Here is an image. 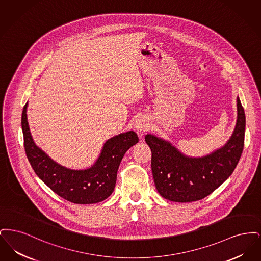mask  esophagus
Returning <instances> with one entry per match:
<instances>
[{
  "mask_svg": "<svg viewBox=\"0 0 261 261\" xmlns=\"http://www.w3.org/2000/svg\"><path fill=\"white\" fill-rule=\"evenodd\" d=\"M149 122L144 119V118H139L137 119L136 123H135V128L137 129V131L142 134L144 132H146L148 129H149Z\"/></svg>",
  "mask_w": 261,
  "mask_h": 261,
  "instance_id": "obj_1",
  "label": "esophagus"
}]
</instances>
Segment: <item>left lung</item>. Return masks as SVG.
Returning <instances> with one entry per match:
<instances>
[{
	"instance_id": "1",
	"label": "left lung",
	"mask_w": 261,
	"mask_h": 261,
	"mask_svg": "<svg viewBox=\"0 0 261 261\" xmlns=\"http://www.w3.org/2000/svg\"><path fill=\"white\" fill-rule=\"evenodd\" d=\"M236 128L223 148L194 159L181 153L170 143L148 134L151 149V171L158 192L164 199L191 202L211 195L233 173L241 159L246 130V115L238 98Z\"/></svg>"
}]
</instances>
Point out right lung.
<instances>
[{"label":"right lung","instance_id":"add662e5","mask_svg":"<svg viewBox=\"0 0 261 261\" xmlns=\"http://www.w3.org/2000/svg\"><path fill=\"white\" fill-rule=\"evenodd\" d=\"M27 103L21 116L25 153L38 177L62 199L79 204L108 199L116 183V174L125 152L139 142L134 131L121 133L106 142L96 163L85 170L65 168L35 145L27 122Z\"/></svg>","mask_w":261,"mask_h":261}]
</instances>
